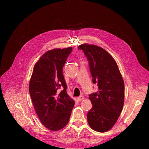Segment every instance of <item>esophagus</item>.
Returning <instances> with one entry per match:
<instances>
[{"label": "esophagus", "mask_w": 149, "mask_h": 149, "mask_svg": "<svg viewBox=\"0 0 149 149\" xmlns=\"http://www.w3.org/2000/svg\"><path fill=\"white\" fill-rule=\"evenodd\" d=\"M83 99H84V97L83 95H80V97H77V100H78V101H82Z\"/></svg>", "instance_id": "esophagus-1"}]
</instances>
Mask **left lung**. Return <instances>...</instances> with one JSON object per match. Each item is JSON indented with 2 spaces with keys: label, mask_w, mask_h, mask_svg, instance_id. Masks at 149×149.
<instances>
[{
  "label": "left lung",
  "mask_w": 149,
  "mask_h": 149,
  "mask_svg": "<svg viewBox=\"0 0 149 149\" xmlns=\"http://www.w3.org/2000/svg\"><path fill=\"white\" fill-rule=\"evenodd\" d=\"M78 49L87 57L93 83L98 87L89 95L92 107L87 115L89 125L97 132H107L118 120L124 105L123 77L116 61L103 48L83 44Z\"/></svg>",
  "instance_id": "obj_1"
}]
</instances>
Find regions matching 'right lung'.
Masks as SVG:
<instances>
[{
	"label": "right lung",
	"instance_id": "add662e5",
	"mask_svg": "<svg viewBox=\"0 0 149 149\" xmlns=\"http://www.w3.org/2000/svg\"><path fill=\"white\" fill-rule=\"evenodd\" d=\"M72 48L47 51L38 60L29 81V91L35 111L45 127L52 131L68 124L74 101L66 92L63 68ZM64 88L60 93L57 91Z\"/></svg>",
	"mask_w": 149,
	"mask_h": 149
}]
</instances>
